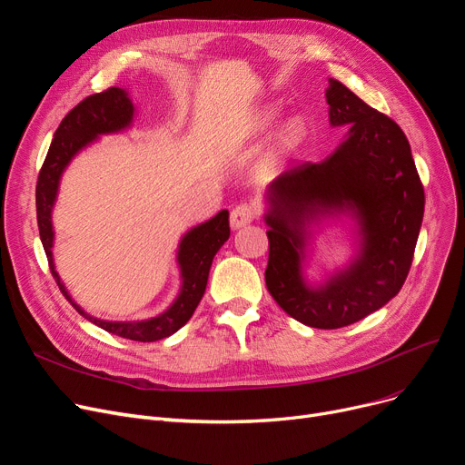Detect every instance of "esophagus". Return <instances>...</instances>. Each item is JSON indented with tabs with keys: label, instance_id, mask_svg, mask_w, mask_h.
<instances>
[{
	"label": "esophagus",
	"instance_id": "esophagus-1",
	"mask_svg": "<svg viewBox=\"0 0 465 465\" xmlns=\"http://www.w3.org/2000/svg\"><path fill=\"white\" fill-rule=\"evenodd\" d=\"M256 216H258V207L254 203H239L232 209L230 224L233 230L245 228L252 223V220H256Z\"/></svg>",
	"mask_w": 465,
	"mask_h": 465
}]
</instances>
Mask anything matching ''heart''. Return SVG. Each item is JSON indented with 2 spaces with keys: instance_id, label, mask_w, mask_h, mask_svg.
Instances as JSON below:
<instances>
[{
  "instance_id": "b5f03b06",
  "label": "heart",
  "mask_w": 465,
  "mask_h": 465,
  "mask_svg": "<svg viewBox=\"0 0 465 465\" xmlns=\"http://www.w3.org/2000/svg\"><path fill=\"white\" fill-rule=\"evenodd\" d=\"M298 135H300V130L298 128H290L288 130V141H294V139H298Z\"/></svg>"
}]
</instances>
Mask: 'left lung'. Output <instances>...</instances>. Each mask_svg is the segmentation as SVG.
<instances>
[{
	"label": "left lung",
	"instance_id": "8db88e82",
	"mask_svg": "<svg viewBox=\"0 0 465 465\" xmlns=\"http://www.w3.org/2000/svg\"><path fill=\"white\" fill-rule=\"evenodd\" d=\"M328 83L330 124L349 126L347 139L321 163L302 162L281 173L265 214L267 290L292 319L321 330L354 324L398 294L424 216V186L401 128L343 83ZM343 210L359 218L362 252L349 271L309 289L301 275L304 224Z\"/></svg>",
	"mask_w": 465,
	"mask_h": 465
}]
</instances>
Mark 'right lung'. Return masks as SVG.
<instances>
[{"label":"right lung","instance_id":"obj_1","mask_svg":"<svg viewBox=\"0 0 465 465\" xmlns=\"http://www.w3.org/2000/svg\"><path fill=\"white\" fill-rule=\"evenodd\" d=\"M132 118H134V105L130 102L126 90L114 88V86L100 94H92L84 97L79 105L73 107L60 122L54 139L51 143V149H48L43 167L39 171L37 188H35V205H37L39 235H41L43 249L48 260V267H51V273L56 284L60 286L65 300L75 307L84 319H88L95 326L104 328L105 331L120 335L124 339L141 341V343H151V341L169 337L171 333H175L179 328H183L190 321L195 307H198V303L202 302L205 294L213 258L218 252V249L224 245V241H228L230 237L228 211H220L214 218L207 220V223L200 226H195L183 237L179 256H177L181 265V277H183L181 294L165 312L149 321L107 322L86 314L75 302L69 298L64 282L60 281V275L54 270V260H53L54 232H53L51 213L56 202L58 184H60L64 169L67 167L71 158L75 156L81 149H84V146L92 143L97 135L124 130L130 126Z\"/></svg>","mask_w":465,"mask_h":465}]
</instances>
